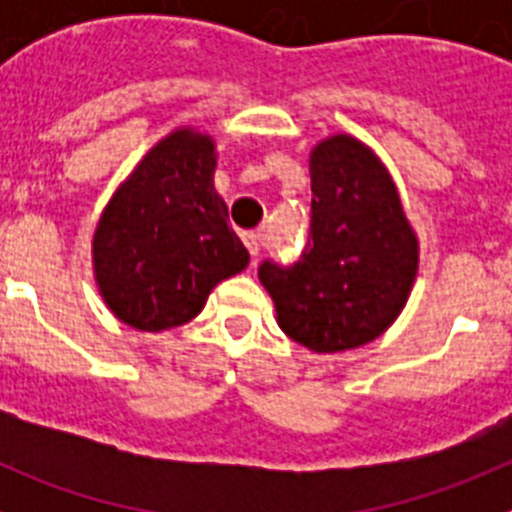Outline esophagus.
I'll return each instance as SVG.
<instances>
[{
	"mask_svg": "<svg viewBox=\"0 0 512 512\" xmlns=\"http://www.w3.org/2000/svg\"><path fill=\"white\" fill-rule=\"evenodd\" d=\"M243 243H246L248 253H251L253 259L259 256L261 246H264V241H261V233H259V230H246V233H243Z\"/></svg>",
	"mask_w": 512,
	"mask_h": 512,
	"instance_id": "1",
	"label": "esophagus"
}]
</instances>
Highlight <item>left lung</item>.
Here are the masks:
<instances>
[{"mask_svg":"<svg viewBox=\"0 0 512 512\" xmlns=\"http://www.w3.org/2000/svg\"><path fill=\"white\" fill-rule=\"evenodd\" d=\"M310 228L297 261L264 259L259 279L292 341L318 354L364 346L395 323L418 243L390 174L348 135L310 156Z\"/></svg>","mask_w":512,"mask_h":512,"instance_id":"8db88e82","label":"left lung"}]
</instances>
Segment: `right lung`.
Wrapping results in <instances>:
<instances>
[{
	"label": "right lung",
	"mask_w": 512,
	"mask_h": 512,
	"mask_svg": "<svg viewBox=\"0 0 512 512\" xmlns=\"http://www.w3.org/2000/svg\"><path fill=\"white\" fill-rule=\"evenodd\" d=\"M212 174V140L176 130L102 212L94 271L122 323L151 333L189 323L217 282L246 269L248 251L228 228Z\"/></svg>",
	"instance_id": "obj_1"
}]
</instances>
